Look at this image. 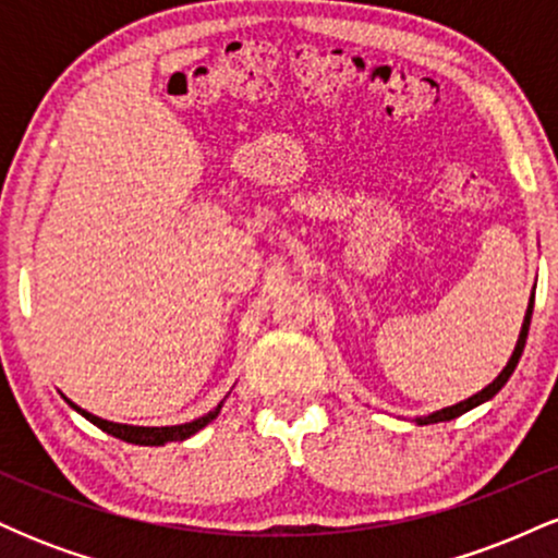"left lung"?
<instances>
[{"mask_svg": "<svg viewBox=\"0 0 558 558\" xmlns=\"http://www.w3.org/2000/svg\"><path fill=\"white\" fill-rule=\"evenodd\" d=\"M530 317H533V299H530V306H527V315H524V323H522V332H520V341H517V349H514V354H511V360H509V364H506V367L501 369V375L496 377V380L490 383L488 388H483L480 390V393H475V396H470V399L466 401H462V403H453V407H446V409H440V412H435V414H430V417H425V420H417L420 425H430V422H446V420H453V417H462L464 412H470V409H475V407H480V403L483 401H488V399H493V396L498 393V390H501L504 386H506V380H509L511 377V373H514V367H517V362H520V356H522V351H524V341H527V330H530Z\"/></svg>", "mask_w": 558, "mask_h": 558, "instance_id": "left-lung-1", "label": "left lung"}]
</instances>
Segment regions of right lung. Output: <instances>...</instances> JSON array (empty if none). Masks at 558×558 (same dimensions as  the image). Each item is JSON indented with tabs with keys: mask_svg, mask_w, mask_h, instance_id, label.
Instances as JSON below:
<instances>
[{
	"mask_svg": "<svg viewBox=\"0 0 558 558\" xmlns=\"http://www.w3.org/2000/svg\"><path fill=\"white\" fill-rule=\"evenodd\" d=\"M73 403V401H70ZM75 412H81L83 417L88 422H94L99 430L114 435V438L125 440V444H136V446H165L168 440H185L191 438V435L202 430V427H207L209 422L217 417V412H220V407L215 409V412L204 414V417H198L194 422H185V425H175V427H133V425H118V422H107V420H99L94 417V414H88L86 409H78L73 403Z\"/></svg>",
	"mask_w": 558,
	"mask_h": 558,
	"instance_id": "add662e5",
	"label": "right lung"
}]
</instances>
